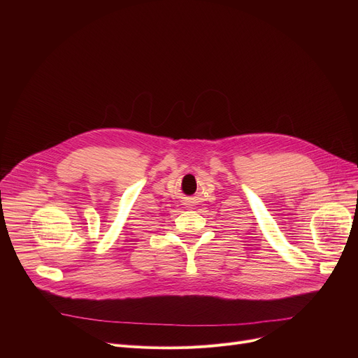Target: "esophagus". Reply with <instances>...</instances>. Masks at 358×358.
Returning a JSON list of instances; mask_svg holds the SVG:
<instances>
[{
  "instance_id": "1",
  "label": "esophagus",
  "mask_w": 358,
  "mask_h": 358,
  "mask_svg": "<svg viewBox=\"0 0 358 358\" xmlns=\"http://www.w3.org/2000/svg\"><path fill=\"white\" fill-rule=\"evenodd\" d=\"M189 203H192V200H189Z\"/></svg>"
}]
</instances>
